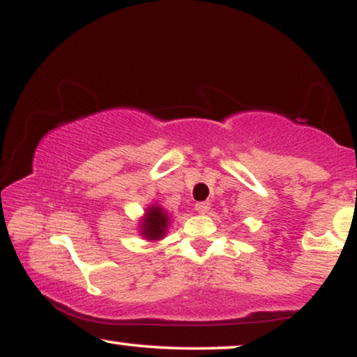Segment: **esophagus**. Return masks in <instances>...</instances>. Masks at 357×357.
<instances>
[{
	"label": "esophagus",
	"instance_id": "obj_1",
	"mask_svg": "<svg viewBox=\"0 0 357 357\" xmlns=\"http://www.w3.org/2000/svg\"><path fill=\"white\" fill-rule=\"evenodd\" d=\"M209 208H211V203H209V202H199V203L195 204V209H197L199 214L208 213Z\"/></svg>",
	"mask_w": 357,
	"mask_h": 357
}]
</instances>
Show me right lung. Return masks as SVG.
Here are the masks:
<instances>
[{
	"label": "right lung",
	"instance_id": "1",
	"mask_svg": "<svg viewBox=\"0 0 357 357\" xmlns=\"http://www.w3.org/2000/svg\"><path fill=\"white\" fill-rule=\"evenodd\" d=\"M167 216L162 213L160 208H149V211L146 213V219L143 222V236H146L151 241L160 238L165 234V227H167Z\"/></svg>",
	"mask_w": 357,
	"mask_h": 357
}]
</instances>
